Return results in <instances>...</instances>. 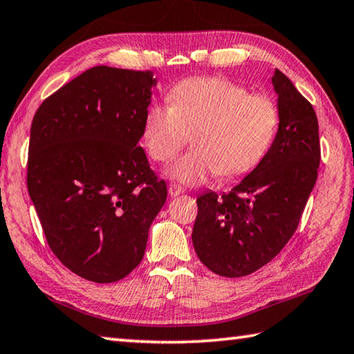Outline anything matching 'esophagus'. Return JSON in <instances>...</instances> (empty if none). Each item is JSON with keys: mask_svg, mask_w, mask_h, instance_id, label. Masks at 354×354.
Wrapping results in <instances>:
<instances>
[{"mask_svg": "<svg viewBox=\"0 0 354 354\" xmlns=\"http://www.w3.org/2000/svg\"><path fill=\"white\" fill-rule=\"evenodd\" d=\"M181 194H184V187H181V185L175 184V183L169 185V195H170L171 198H175V196L181 195Z\"/></svg>", "mask_w": 354, "mask_h": 354, "instance_id": "34e87169", "label": "esophagus"}]
</instances>
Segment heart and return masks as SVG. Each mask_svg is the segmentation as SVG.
I'll return each mask as SVG.
<instances>
[{"instance_id": "b5f03b06", "label": "heart", "mask_w": 354, "mask_h": 354, "mask_svg": "<svg viewBox=\"0 0 354 354\" xmlns=\"http://www.w3.org/2000/svg\"><path fill=\"white\" fill-rule=\"evenodd\" d=\"M280 110L266 94L223 77H194L173 86L169 105L147 110L142 142L160 164L175 158L189 142L195 145L170 167V176L201 184L218 173L234 179L252 171L274 144Z\"/></svg>"}]
</instances>
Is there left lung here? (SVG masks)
Segmentation results:
<instances>
[{
  "label": "left lung",
  "mask_w": 354,
  "mask_h": 354,
  "mask_svg": "<svg viewBox=\"0 0 354 354\" xmlns=\"http://www.w3.org/2000/svg\"><path fill=\"white\" fill-rule=\"evenodd\" d=\"M280 125L265 159L229 192L196 199L192 241L203 265L243 277L271 261L297 229L320 164L317 115L292 82L275 69Z\"/></svg>",
  "instance_id": "left-lung-1"
}]
</instances>
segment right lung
Instances as JSON below:
<instances>
[{
	"label": "right lung",
	"instance_id": "obj_1",
	"mask_svg": "<svg viewBox=\"0 0 354 354\" xmlns=\"http://www.w3.org/2000/svg\"><path fill=\"white\" fill-rule=\"evenodd\" d=\"M151 71L94 66L38 106L28 190L50 250L95 283L127 277L140 260L167 184L139 147Z\"/></svg>",
	"mask_w": 354,
	"mask_h": 354
}]
</instances>
